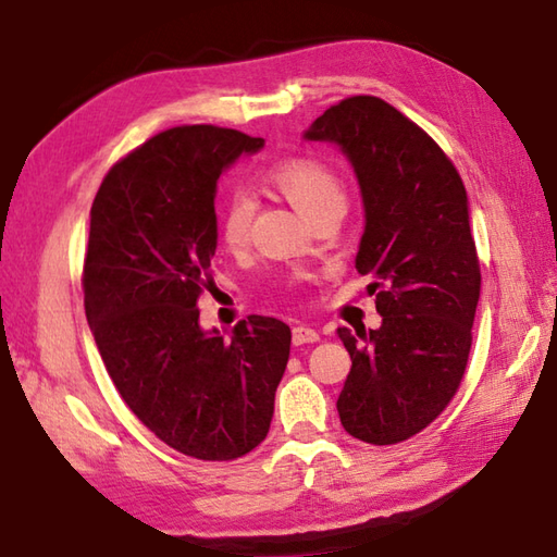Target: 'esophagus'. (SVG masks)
I'll list each match as a JSON object with an SVG mask.
<instances>
[{
    "label": "esophagus",
    "instance_id": "esophagus-1",
    "mask_svg": "<svg viewBox=\"0 0 557 557\" xmlns=\"http://www.w3.org/2000/svg\"><path fill=\"white\" fill-rule=\"evenodd\" d=\"M292 341H295V346H305V343H317L319 331L307 326V323H299V326L292 329Z\"/></svg>",
    "mask_w": 557,
    "mask_h": 557
}]
</instances>
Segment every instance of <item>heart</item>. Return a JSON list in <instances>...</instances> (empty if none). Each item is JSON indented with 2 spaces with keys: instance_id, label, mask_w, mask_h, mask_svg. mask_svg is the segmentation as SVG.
Masks as SVG:
<instances>
[{
  "instance_id": "b5f03b06",
  "label": "heart",
  "mask_w": 557,
  "mask_h": 557,
  "mask_svg": "<svg viewBox=\"0 0 557 557\" xmlns=\"http://www.w3.org/2000/svg\"><path fill=\"white\" fill-rule=\"evenodd\" d=\"M268 180L280 195L289 199L301 216L313 221L329 211H346V187L333 168L313 158H289L270 170ZM256 201L246 191H234L221 207L219 236L226 248L238 250L248 244Z\"/></svg>"
}]
</instances>
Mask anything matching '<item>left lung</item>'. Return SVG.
<instances>
[{
	"label": "left lung",
	"mask_w": 557,
	"mask_h": 557,
	"mask_svg": "<svg viewBox=\"0 0 557 557\" xmlns=\"http://www.w3.org/2000/svg\"><path fill=\"white\" fill-rule=\"evenodd\" d=\"M305 138L338 146L358 177L356 268L382 317L375 331L338 329L352 360L338 417L352 438L392 446L448 407L468 366L480 299L468 191L436 140L380 97L343 99Z\"/></svg>",
	"instance_id": "obj_1"
}]
</instances>
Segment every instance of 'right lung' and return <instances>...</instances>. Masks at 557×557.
<instances>
[{"label":"right lung","instance_id":"1","mask_svg":"<svg viewBox=\"0 0 557 557\" xmlns=\"http://www.w3.org/2000/svg\"><path fill=\"white\" fill-rule=\"evenodd\" d=\"M265 146L234 128L177 126L109 170L89 211L85 313L121 399L191 458L236 460L265 441L292 331L272 317L226 338L199 326L216 252V182Z\"/></svg>","mask_w":557,"mask_h":557}]
</instances>
